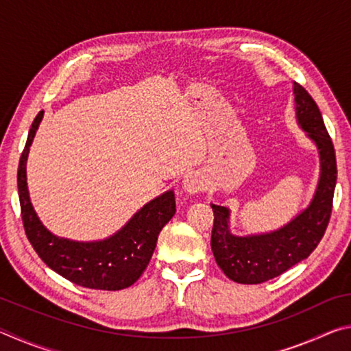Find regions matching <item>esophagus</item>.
Masks as SVG:
<instances>
[{
    "label": "esophagus",
    "instance_id": "34e87169",
    "mask_svg": "<svg viewBox=\"0 0 351 351\" xmlns=\"http://www.w3.org/2000/svg\"><path fill=\"white\" fill-rule=\"evenodd\" d=\"M206 180L204 176L199 173V171H189V173L184 176L182 180V189L184 192L189 195H195L206 190Z\"/></svg>",
    "mask_w": 351,
    "mask_h": 351
}]
</instances>
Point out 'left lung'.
Listing matches in <instances>:
<instances>
[{"label":"left lung","mask_w":351,"mask_h":351,"mask_svg":"<svg viewBox=\"0 0 351 351\" xmlns=\"http://www.w3.org/2000/svg\"><path fill=\"white\" fill-rule=\"evenodd\" d=\"M294 102L297 122L316 144L320 156V178L310 206L280 229L239 237L229 229L228 207L210 204L215 217L210 239L213 257L224 274L237 283H263L293 268L317 247L330 221L337 178L335 147L317 104L295 82Z\"/></svg>","instance_id":"1"}]
</instances>
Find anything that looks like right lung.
<instances>
[{
	"instance_id": "1",
	"label": "right lung",
	"mask_w": 351,
	"mask_h": 351,
	"mask_svg": "<svg viewBox=\"0 0 351 351\" xmlns=\"http://www.w3.org/2000/svg\"><path fill=\"white\" fill-rule=\"evenodd\" d=\"M41 119L43 111L34 119L19 165L21 218L29 241L52 271L83 288L119 291L132 287L145 271L156 247L159 232L175 215L173 190L147 203L110 239L83 243L56 237L41 224L35 213L26 181L29 147Z\"/></svg>"
}]
</instances>
